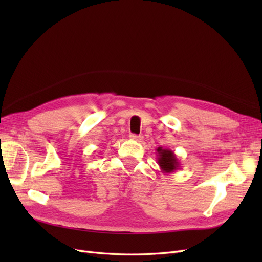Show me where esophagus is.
<instances>
[{
  "instance_id": "1",
  "label": "esophagus",
  "mask_w": 262,
  "mask_h": 262,
  "mask_svg": "<svg viewBox=\"0 0 262 262\" xmlns=\"http://www.w3.org/2000/svg\"><path fill=\"white\" fill-rule=\"evenodd\" d=\"M130 139L133 141H137V142H141L143 137L142 136H137V134H130Z\"/></svg>"
}]
</instances>
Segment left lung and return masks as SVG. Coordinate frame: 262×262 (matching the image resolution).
<instances>
[{"label": "left lung", "mask_w": 262, "mask_h": 262, "mask_svg": "<svg viewBox=\"0 0 262 262\" xmlns=\"http://www.w3.org/2000/svg\"><path fill=\"white\" fill-rule=\"evenodd\" d=\"M156 156H157V164L160 166L162 172L171 173V172H175L177 169H179L180 167L179 160L171 149L157 147Z\"/></svg>", "instance_id": "obj_1"}]
</instances>
